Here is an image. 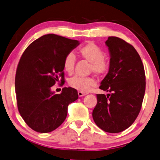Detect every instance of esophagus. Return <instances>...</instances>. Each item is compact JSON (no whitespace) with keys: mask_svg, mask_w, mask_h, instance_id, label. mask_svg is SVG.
<instances>
[{"mask_svg":"<svg viewBox=\"0 0 160 160\" xmlns=\"http://www.w3.org/2000/svg\"><path fill=\"white\" fill-rule=\"evenodd\" d=\"M78 96H79V97H82L83 96H85V93L81 91H78Z\"/></svg>","mask_w":160,"mask_h":160,"instance_id":"1","label":"esophagus"}]
</instances>
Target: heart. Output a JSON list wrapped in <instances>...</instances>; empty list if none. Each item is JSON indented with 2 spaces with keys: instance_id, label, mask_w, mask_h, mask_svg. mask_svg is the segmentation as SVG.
Wrapping results in <instances>:
<instances>
[{
  "instance_id": "heart-1",
  "label": "heart",
  "mask_w": 160,
  "mask_h": 160,
  "mask_svg": "<svg viewBox=\"0 0 160 160\" xmlns=\"http://www.w3.org/2000/svg\"><path fill=\"white\" fill-rule=\"evenodd\" d=\"M80 57L90 62L89 70L98 76L105 75L109 70V63L104 58L105 53L98 45L93 42H88L78 49ZM75 64V57L72 53L65 56L63 61V67L67 73L72 74ZM96 82L91 77L82 78L75 76L69 80V85L81 92L89 91L95 87Z\"/></svg>"
}]
</instances>
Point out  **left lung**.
Masks as SVG:
<instances>
[{
	"label": "left lung",
	"mask_w": 160,
	"mask_h": 160,
	"mask_svg": "<svg viewBox=\"0 0 160 160\" xmlns=\"http://www.w3.org/2000/svg\"><path fill=\"white\" fill-rule=\"evenodd\" d=\"M110 53L109 69L99 87L93 118L98 127L111 133L130 127L141 111L146 89L144 67L132 45L118 37L106 41Z\"/></svg>",
	"instance_id": "1"
}]
</instances>
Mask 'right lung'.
<instances>
[{
    "instance_id": "1",
    "label": "right lung",
    "mask_w": 160,
    "mask_h": 160,
    "mask_svg": "<svg viewBox=\"0 0 160 160\" xmlns=\"http://www.w3.org/2000/svg\"><path fill=\"white\" fill-rule=\"evenodd\" d=\"M79 41L55 34L38 38L22 55L15 77L17 107L24 122L38 132H49L62 124L69 103L78 98L77 90L64 88L54 94L51 88L64 81L63 61ZM62 83V84H64Z\"/></svg>"
}]
</instances>
